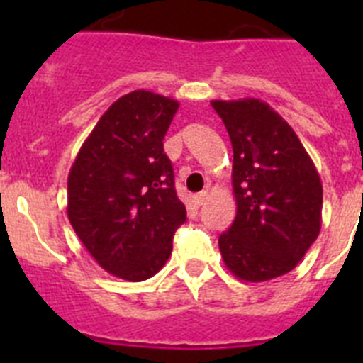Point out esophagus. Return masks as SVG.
Instances as JSON below:
<instances>
[{
  "label": "esophagus",
  "instance_id": "1",
  "mask_svg": "<svg viewBox=\"0 0 363 363\" xmlns=\"http://www.w3.org/2000/svg\"><path fill=\"white\" fill-rule=\"evenodd\" d=\"M207 198H209V194H207V192H198L196 196H194V203L198 205V207H200V205H203L205 201H207Z\"/></svg>",
  "mask_w": 363,
  "mask_h": 363
}]
</instances>
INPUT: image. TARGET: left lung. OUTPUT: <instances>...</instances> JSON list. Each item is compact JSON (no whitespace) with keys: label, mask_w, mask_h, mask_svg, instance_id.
<instances>
[{"label":"left lung","mask_w":363,"mask_h":363,"mask_svg":"<svg viewBox=\"0 0 363 363\" xmlns=\"http://www.w3.org/2000/svg\"><path fill=\"white\" fill-rule=\"evenodd\" d=\"M233 143L236 218L220 234L234 277L267 281L293 271L322 227L320 174L291 125L262 99L211 101Z\"/></svg>","instance_id":"obj_1"}]
</instances>
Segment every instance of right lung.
Listing matches in <instances>:
<instances>
[{"label": "right lung", "instance_id": "1", "mask_svg": "<svg viewBox=\"0 0 363 363\" xmlns=\"http://www.w3.org/2000/svg\"><path fill=\"white\" fill-rule=\"evenodd\" d=\"M176 99L134 91L121 96L74 160L67 214L78 238L105 271L143 281L165 265L172 236L187 220L174 189L163 138Z\"/></svg>", "mask_w": 363, "mask_h": 363}]
</instances>
